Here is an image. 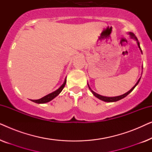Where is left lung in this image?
Segmentation results:
<instances>
[{
	"label": "left lung",
	"mask_w": 152,
	"mask_h": 152,
	"mask_svg": "<svg viewBox=\"0 0 152 152\" xmlns=\"http://www.w3.org/2000/svg\"><path fill=\"white\" fill-rule=\"evenodd\" d=\"M129 34H130V36L132 37V38H133V39H136V41H138V39H137V38L136 37V36H135V34H134V33H132V32H129ZM137 43H138V45L139 48L140 49V43H139V42H138V41H137ZM140 50H141V49H140ZM141 52H142V50H141ZM140 79H139L138 81V82H137L136 84H135V86H134V87H133V88H132V89H131L130 91H129L127 93H124V94H123V95H120V96H117V97H104V96H102V95L97 94L96 93H95L94 91H93L92 90H91V88H90V87H89V86H88V87H89V88H90V90L91 91V92L93 93V94L94 95L95 97H97V98L99 99H101V100L104 101V102H116V101L120 100V99H122V98H124V97H125L126 96V95H128L129 94V93H130L131 92H132V91L133 90H134L135 87H136V86H137V84H138V82H139V81H140Z\"/></svg>",
	"instance_id": "1"
}]
</instances>
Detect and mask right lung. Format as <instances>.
Masks as SVG:
<instances>
[{
  "instance_id": "right-lung-1",
  "label": "right lung",
  "mask_w": 152,
  "mask_h": 152,
  "mask_svg": "<svg viewBox=\"0 0 152 152\" xmlns=\"http://www.w3.org/2000/svg\"><path fill=\"white\" fill-rule=\"evenodd\" d=\"M66 83V79H65V81H64V84H62L61 86H60V88H58L57 91H54V92H53L52 93H50V94L45 95V96L42 97V98L39 99H32V101L34 102L35 103H38V104H43V103L48 102L51 101L52 99L55 98V97H57V95L61 92V91L63 90L64 86H65Z\"/></svg>"
}]
</instances>
